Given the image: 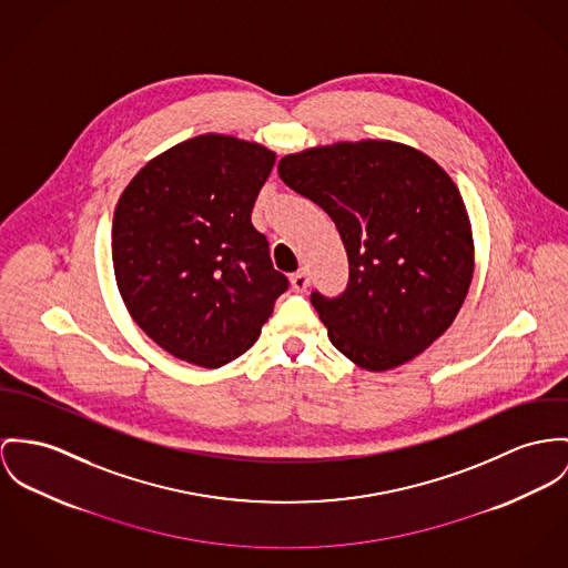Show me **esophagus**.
<instances>
[{
    "label": "esophagus",
    "mask_w": 568,
    "mask_h": 568,
    "mask_svg": "<svg viewBox=\"0 0 568 568\" xmlns=\"http://www.w3.org/2000/svg\"><path fill=\"white\" fill-rule=\"evenodd\" d=\"M308 287V274L305 270H298L296 274H292V290L294 292H305Z\"/></svg>",
    "instance_id": "34e87169"
}]
</instances>
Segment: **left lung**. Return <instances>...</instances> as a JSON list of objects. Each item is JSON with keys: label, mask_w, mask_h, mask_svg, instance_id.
I'll list each match as a JSON object with an SVG mask.
<instances>
[{"label": "left lung", "mask_w": 568, "mask_h": 568, "mask_svg": "<svg viewBox=\"0 0 568 568\" xmlns=\"http://www.w3.org/2000/svg\"><path fill=\"white\" fill-rule=\"evenodd\" d=\"M278 175L333 219L348 253L346 292L311 296L333 346L369 372L433 346L465 303L476 263L452 176L393 140L311 146L285 155Z\"/></svg>", "instance_id": "1"}]
</instances>
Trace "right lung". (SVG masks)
Segmentation results:
<instances>
[{
	"instance_id": "1",
	"label": "right lung",
	"mask_w": 568,
	"mask_h": 568,
	"mask_svg": "<svg viewBox=\"0 0 568 568\" xmlns=\"http://www.w3.org/2000/svg\"><path fill=\"white\" fill-rule=\"evenodd\" d=\"M276 153L201 133L146 162L112 220V263L133 322L181 361L216 369L251 348L287 278L251 212Z\"/></svg>"
}]
</instances>
